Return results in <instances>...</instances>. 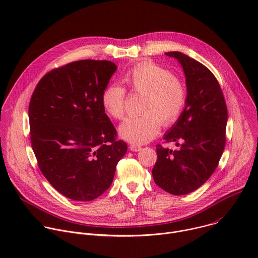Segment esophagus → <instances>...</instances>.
Instances as JSON below:
<instances>
[{"label":"esophagus","instance_id":"1","mask_svg":"<svg viewBox=\"0 0 258 258\" xmlns=\"http://www.w3.org/2000/svg\"><path fill=\"white\" fill-rule=\"evenodd\" d=\"M130 150L131 151H133V152H139L140 150H142V147L141 146H139V145H130Z\"/></svg>","mask_w":258,"mask_h":258}]
</instances>
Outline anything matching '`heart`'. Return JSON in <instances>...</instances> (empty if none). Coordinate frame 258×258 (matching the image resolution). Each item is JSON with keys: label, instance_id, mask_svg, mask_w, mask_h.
Wrapping results in <instances>:
<instances>
[{"label": "heart", "instance_id": "obj_1", "mask_svg": "<svg viewBox=\"0 0 258 258\" xmlns=\"http://www.w3.org/2000/svg\"><path fill=\"white\" fill-rule=\"evenodd\" d=\"M124 83L135 93L144 95L143 114L126 118L119 126V136L133 144H145L157 136L161 122L174 123L188 100V88L174 73L157 64L146 62L128 70ZM101 103L107 115L121 119L125 113V90L118 84L108 85L102 92Z\"/></svg>", "mask_w": 258, "mask_h": 258}]
</instances>
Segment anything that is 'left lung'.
<instances>
[{"label":"left lung","mask_w":258,"mask_h":258,"mask_svg":"<svg viewBox=\"0 0 258 258\" xmlns=\"http://www.w3.org/2000/svg\"><path fill=\"white\" fill-rule=\"evenodd\" d=\"M166 56L178 61L186 78L188 100L175 123L164 134L177 149L156 146L152 169L156 185L172 195L194 192L210 177L226 145L228 110L218 82L197 60L180 52Z\"/></svg>","instance_id":"8db88e82"}]
</instances>
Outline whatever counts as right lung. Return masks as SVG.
<instances>
[{"instance_id": "1", "label": "right lung", "mask_w": 258, "mask_h": 258, "mask_svg": "<svg viewBox=\"0 0 258 258\" xmlns=\"http://www.w3.org/2000/svg\"><path fill=\"white\" fill-rule=\"evenodd\" d=\"M116 69L107 60L71 62L48 72L31 96L32 150L48 181L71 200L102 195L126 153L101 103Z\"/></svg>"}]
</instances>
